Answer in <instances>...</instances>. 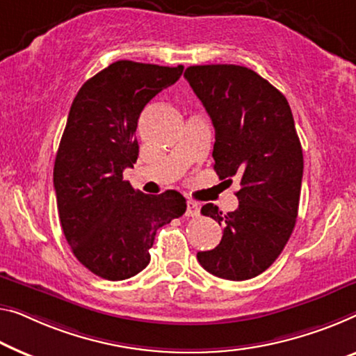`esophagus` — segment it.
<instances>
[{
    "label": "esophagus",
    "mask_w": 356,
    "mask_h": 356,
    "mask_svg": "<svg viewBox=\"0 0 356 356\" xmlns=\"http://www.w3.org/2000/svg\"><path fill=\"white\" fill-rule=\"evenodd\" d=\"M185 216H188V217L200 216V206L196 204L195 201L188 200V201H187V211H185Z\"/></svg>",
    "instance_id": "obj_1"
}]
</instances>
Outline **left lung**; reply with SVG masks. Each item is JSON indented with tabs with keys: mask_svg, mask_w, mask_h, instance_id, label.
<instances>
[{
	"mask_svg": "<svg viewBox=\"0 0 356 356\" xmlns=\"http://www.w3.org/2000/svg\"><path fill=\"white\" fill-rule=\"evenodd\" d=\"M184 76L214 124V171L241 185L235 211L222 214L212 203L201 208V214L224 225V235L196 257L219 278H254L277 261L299 209L304 156L291 107L251 68L193 65Z\"/></svg>",
	"mask_w": 356,
	"mask_h": 356,
	"instance_id": "obj_1",
	"label": "left lung"
}]
</instances>
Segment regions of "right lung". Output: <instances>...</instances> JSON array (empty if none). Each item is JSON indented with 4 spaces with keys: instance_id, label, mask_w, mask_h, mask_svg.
Here are the masks:
<instances>
[{
    "instance_id": "obj_1",
    "label": "right lung",
    "mask_w": 356,
    "mask_h": 356,
    "mask_svg": "<svg viewBox=\"0 0 356 356\" xmlns=\"http://www.w3.org/2000/svg\"><path fill=\"white\" fill-rule=\"evenodd\" d=\"M184 67L113 62L73 100L54 164L60 225L72 252L94 275L126 280L150 262L156 230L187 209L176 190L145 195L123 179L139 156L137 121Z\"/></svg>"
}]
</instances>
